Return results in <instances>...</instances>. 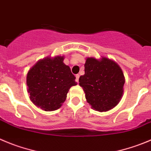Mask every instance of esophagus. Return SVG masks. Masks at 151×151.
<instances>
[{"instance_id": "obj_1", "label": "esophagus", "mask_w": 151, "mask_h": 151, "mask_svg": "<svg viewBox=\"0 0 151 151\" xmlns=\"http://www.w3.org/2000/svg\"><path fill=\"white\" fill-rule=\"evenodd\" d=\"M79 77H80V76H79V75H78V74L76 76V81L77 83H78V80H79Z\"/></svg>"}]
</instances>
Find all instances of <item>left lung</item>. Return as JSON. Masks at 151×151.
Instances as JSON below:
<instances>
[{
    "label": "left lung",
    "instance_id": "left-lung-1",
    "mask_svg": "<svg viewBox=\"0 0 151 151\" xmlns=\"http://www.w3.org/2000/svg\"><path fill=\"white\" fill-rule=\"evenodd\" d=\"M124 82L122 70L115 61L104 56L86 58L79 85L93 110L106 112L116 107L122 98Z\"/></svg>",
    "mask_w": 151,
    "mask_h": 151
}]
</instances>
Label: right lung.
<instances>
[{
	"mask_svg": "<svg viewBox=\"0 0 151 151\" xmlns=\"http://www.w3.org/2000/svg\"><path fill=\"white\" fill-rule=\"evenodd\" d=\"M64 56H47L29 69L27 91L31 101L44 111H54L62 106L76 77L64 61Z\"/></svg>",
	"mask_w": 151,
	"mask_h": 151,
	"instance_id": "1",
	"label": "right lung"
}]
</instances>
